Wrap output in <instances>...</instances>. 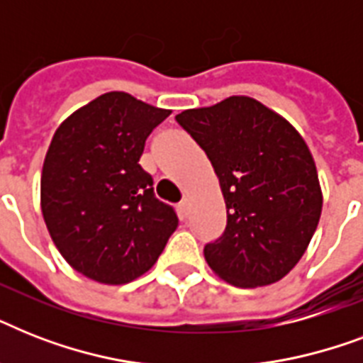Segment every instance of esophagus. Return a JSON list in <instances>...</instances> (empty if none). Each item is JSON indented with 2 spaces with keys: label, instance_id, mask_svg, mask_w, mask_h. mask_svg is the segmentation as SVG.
Here are the masks:
<instances>
[{
  "label": "esophagus",
  "instance_id": "obj_1",
  "mask_svg": "<svg viewBox=\"0 0 363 363\" xmlns=\"http://www.w3.org/2000/svg\"><path fill=\"white\" fill-rule=\"evenodd\" d=\"M179 211H181L182 216H188V211H190V201H188V199H182L181 203H179Z\"/></svg>",
  "mask_w": 363,
  "mask_h": 363
}]
</instances>
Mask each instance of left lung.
<instances>
[{"instance_id":"obj_1","label":"left lung","mask_w":363,"mask_h":363,"mask_svg":"<svg viewBox=\"0 0 363 363\" xmlns=\"http://www.w3.org/2000/svg\"><path fill=\"white\" fill-rule=\"evenodd\" d=\"M175 118L211 160L226 203V230L203 248L209 267L239 288L281 281L305 254L322 213L318 173L303 137L247 96Z\"/></svg>"}]
</instances>
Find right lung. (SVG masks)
I'll use <instances>...</instances> for the list:
<instances>
[{
    "instance_id": "1",
    "label": "right lung",
    "mask_w": 363,
    "mask_h": 363,
    "mask_svg": "<svg viewBox=\"0 0 363 363\" xmlns=\"http://www.w3.org/2000/svg\"><path fill=\"white\" fill-rule=\"evenodd\" d=\"M169 115L107 92L54 133L41 173L43 218L65 262L92 281L125 284L143 275L179 226L139 165L147 137Z\"/></svg>"
}]
</instances>
